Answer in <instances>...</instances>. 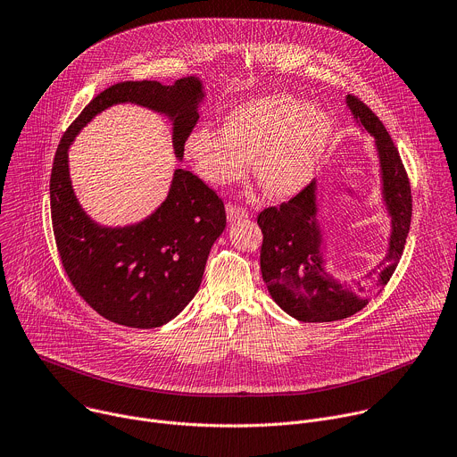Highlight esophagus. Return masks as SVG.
Listing matches in <instances>:
<instances>
[{
	"label": "esophagus",
	"instance_id": "obj_1",
	"mask_svg": "<svg viewBox=\"0 0 457 457\" xmlns=\"http://www.w3.org/2000/svg\"><path fill=\"white\" fill-rule=\"evenodd\" d=\"M227 220H228V223H237V221L248 220V212L245 209H241V207L227 205Z\"/></svg>",
	"mask_w": 457,
	"mask_h": 457
}]
</instances>
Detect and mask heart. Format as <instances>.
Segmentation results:
<instances>
[{
	"mask_svg": "<svg viewBox=\"0 0 457 457\" xmlns=\"http://www.w3.org/2000/svg\"><path fill=\"white\" fill-rule=\"evenodd\" d=\"M333 137L328 113L301 99L271 94L230 110L220 126L195 129L186 153L211 186L241 181L253 160L259 189L273 200L301 195L317 174Z\"/></svg>",
	"mask_w": 457,
	"mask_h": 457,
	"instance_id": "1",
	"label": "heart"
}]
</instances>
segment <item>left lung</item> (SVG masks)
Wrapping results in <instances>:
<instances>
[{
    "label": "left lung",
    "mask_w": 457,
    "mask_h": 457,
    "mask_svg": "<svg viewBox=\"0 0 457 457\" xmlns=\"http://www.w3.org/2000/svg\"><path fill=\"white\" fill-rule=\"evenodd\" d=\"M345 106L360 131L373 137L380 202L389 220V237L378 268L370 271L363 283L349 287L335 278L328 266L329 237L320 220L317 178L288 204L264 209L257 216L262 232V279L276 304L303 322H333L366 308L389 283L411 227L409 178L386 126L353 96L345 97Z\"/></svg>",
    "instance_id": "1"
}]
</instances>
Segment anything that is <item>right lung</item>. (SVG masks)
<instances>
[{"instance_id": "obj_1", "label": "right lung", "mask_w": 457, "mask_h": 457, "mask_svg": "<svg viewBox=\"0 0 457 457\" xmlns=\"http://www.w3.org/2000/svg\"><path fill=\"white\" fill-rule=\"evenodd\" d=\"M205 97L196 75L169 86L156 80L119 82L82 110L57 147L50 178L57 250L79 295L115 324L158 328L193 301L209 252L227 227L225 207L196 174L174 169L165 200L149 216L129 225H103L75 196L68 151L97 115L119 104H135L170 122L174 156L181 162Z\"/></svg>"}]
</instances>
